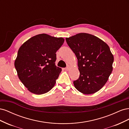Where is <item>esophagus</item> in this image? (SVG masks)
I'll return each mask as SVG.
<instances>
[{"label":"esophagus","instance_id":"obj_1","mask_svg":"<svg viewBox=\"0 0 129 129\" xmlns=\"http://www.w3.org/2000/svg\"><path fill=\"white\" fill-rule=\"evenodd\" d=\"M69 69H70V66H68L67 67H66V68H64V70L66 71H69Z\"/></svg>","mask_w":129,"mask_h":129}]
</instances>
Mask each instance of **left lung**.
Here are the masks:
<instances>
[{
  "instance_id": "8db88e82",
  "label": "left lung",
  "mask_w": 129,
  "mask_h": 129,
  "mask_svg": "<svg viewBox=\"0 0 129 129\" xmlns=\"http://www.w3.org/2000/svg\"><path fill=\"white\" fill-rule=\"evenodd\" d=\"M66 40L77 58L80 77L73 82L75 88L87 95L98 91L112 71L114 59L109 46L97 37L85 33Z\"/></svg>"
}]
</instances>
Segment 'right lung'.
Listing matches in <instances>:
<instances>
[{"label": "right lung", "instance_id": "obj_1", "mask_svg": "<svg viewBox=\"0 0 129 129\" xmlns=\"http://www.w3.org/2000/svg\"><path fill=\"white\" fill-rule=\"evenodd\" d=\"M64 41L63 38L40 34L19 48L14 66L19 79L30 92L44 94L55 85L62 71L55 65L56 52Z\"/></svg>", "mask_w": 129, "mask_h": 129}]
</instances>
